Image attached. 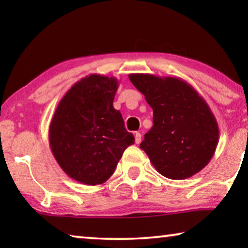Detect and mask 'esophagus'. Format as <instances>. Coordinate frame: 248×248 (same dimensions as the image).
<instances>
[{
    "label": "esophagus",
    "instance_id": "esophagus-1",
    "mask_svg": "<svg viewBox=\"0 0 248 248\" xmlns=\"http://www.w3.org/2000/svg\"><path fill=\"white\" fill-rule=\"evenodd\" d=\"M135 143L137 144H139L141 142V138H142V135H141V133H139V132H135Z\"/></svg>",
    "mask_w": 248,
    "mask_h": 248
}]
</instances>
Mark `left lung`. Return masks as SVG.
<instances>
[{"instance_id":"1","label":"left lung","mask_w":248,"mask_h":248,"mask_svg":"<svg viewBox=\"0 0 248 248\" xmlns=\"http://www.w3.org/2000/svg\"><path fill=\"white\" fill-rule=\"evenodd\" d=\"M128 78L154 110V126L140 148L157 171L185 179L202 170L219 141L218 123L206 101L179 78L142 73Z\"/></svg>"}]
</instances>
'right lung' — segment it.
<instances>
[{"mask_svg":"<svg viewBox=\"0 0 248 248\" xmlns=\"http://www.w3.org/2000/svg\"><path fill=\"white\" fill-rule=\"evenodd\" d=\"M117 88L116 78L90 74L74 83L57 105L49 125L50 150L74 181L103 184L134 143L113 106Z\"/></svg>","mask_w":248,"mask_h":248,"instance_id":"add662e5","label":"right lung"}]
</instances>
